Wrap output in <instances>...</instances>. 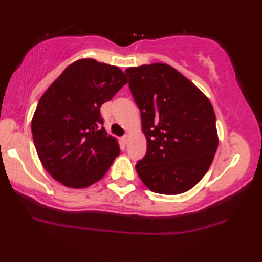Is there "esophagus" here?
Returning <instances> with one entry per match:
<instances>
[{"label":"esophagus","mask_w":262,"mask_h":262,"mask_svg":"<svg viewBox=\"0 0 262 262\" xmlns=\"http://www.w3.org/2000/svg\"><path fill=\"white\" fill-rule=\"evenodd\" d=\"M128 141H129V135H125V136L122 137V142H123V143H125V144L128 143Z\"/></svg>","instance_id":"34e87169"}]
</instances>
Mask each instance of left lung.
<instances>
[{"label": "left lung", "mask_w": 262, "mask_h": 262, "mask_svg": "<svg viewBox=\"0 0 262 262\" xmlns=\"http://www.w3.org/2000/svg\"><path fill=\"white\" fill-rule=\"evenodd\" d=\"M125 73L147 140V154L135 166L137 174L151 192H187L209 170L219 147L210 100L166 63L130 67Z\"/></svg>", "instance_id": "8db88e82"}]
</instances>
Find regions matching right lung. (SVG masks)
Listing matches in <instances>:
<instances>
[{"label":"right lung","mask_w":262,"mask_h":262,"mask_svg":"<svg viewBox=\"0 0 262 262\" xmlns=\"http://www.w3.org/2000/svg\"><path fill=\"white\" fill-rule=\"evenodd\" d=\"M117 66L95 59L73 62L39 100L31 129L45 170L66 187L99 181L120 154L105 130L100 107L127 83Z\"/></svg>","instance_id":"add662e5"}]
</instances>
